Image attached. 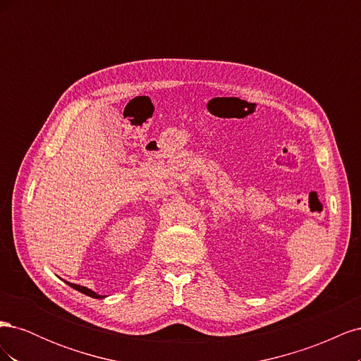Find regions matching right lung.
Instances as JSON below:
<instances>
[{"label": "right lung", "instance_id": "obj_1", "mask_svg": "<svg viewBox=\"0 0 361 361\" xmlns=\"http://www.w3.org/2000/svg\"><path fill=\"white\" fill-rule=\"evenodd\" d=\"M69 286H72L73 289H76V290H80L81 293H85V295H89V297H92V298H104L102 295H97L96 292H93V290H90V289H87L85 286H80V285H73V283H69Z\"/></svg>", "mask_w": 361, "mask_h": 361}]
</instances>
